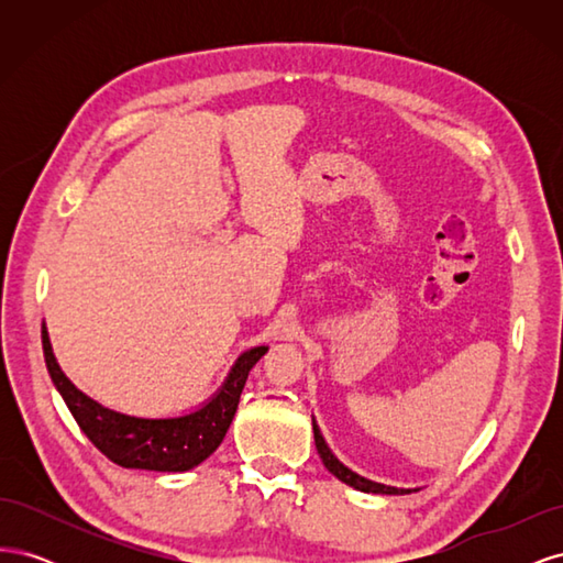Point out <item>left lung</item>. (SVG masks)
<instances>
[{
    "label": "left lung",
    "mask_w": 563,
    "mask_h": 563,
    "mask_svg": "<svg viewBox=\"0 0 563 563\" xmlns=\"http://www.w3.org/2000/svg\"><path fill=\"white\" fill-rule=\"evenodd\" d=\"M312 430H314V446H317V453L321 457L323 467H327L335 476V479H340L343 484H347V486H352L356 490H362V493H380V496H406V493H411V490H420V488H401V486L380 484V482L366 479V476H362V474H356L354 470H350L347 465L340 463V460L335 457V453L329 449L327 439H323L314 416H312Z\"/></svg>",
    "instance_id": "1"
}]
</instances>
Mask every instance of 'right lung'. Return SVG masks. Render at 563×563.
<instances>
[{
  "instance_id": "1",
  "label": "right lung",
  "mask_w": 563,
  "mask_h": 563,
  "mask_svg": "<svg viewBox=\"0 0 563 563\" xmlns=\"http://www.w3.org/2000/svg\"><path fill=\"white\" fill-rule=\"evenodd\" d=\"M42 347L51 380L91 444L117 465L150 472H187L201 465L220 446L236 413L249 371L269 350L267 345L244 350L220 387L192 411L147 418L114 411L67 378L51 347L46 323H42Z\"/></svg>"
}]
</instances>
